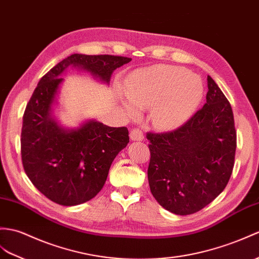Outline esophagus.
I'll list each match as a JSON object with an SVG mask.
<instances>
[{
	"label": "esophagus",
	"instance_id": "1",
	"mask_svg": "<svg viewBox=\"0 0 259 259\" xmlns=\"http://www.w3.org/2000/svg\"><path fill=\"white\" fill-rule=\"evenodd\" d=\"M143 134L142 131L139 129H134L130 131V139L132 141H141L143 140Z\"/></svg>",
	"mask_w": 259,
	"mask_h": 259
}]
</instances>
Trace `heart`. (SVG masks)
<instances>
[{
    "mask_svg": "<svg viewBox=\"0 0 259 259\" xmlns=\"http://www.w3.org/2000/svg\"><path fill=\"white\" fill-rule=\"evenodd\" d=\"M201 78L179 66L160 65L132 74L123 106L135 117L138 109L152 108L150 119L155 128L171 130L184 123L203 98Z\"/></svg>",
    "mask_w": 259,
    "mask_h": 259,
    "instance_id": "1",
    "label": "heart"
}]
</instances>
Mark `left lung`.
<instances>
[{
  "instance_id": "1",
  "label": "left lung",
  "mask_w": 259,
  "mask_h": 259,
  "mask_svg": "<svg viewBox=\"0 0 259 259\" xmlns=\"http://www.w3.org/2000/svg\"><path fill=\"white\" fill-rule=\"evenodd\" d=\"M206 104L183 125L150 141L148 180L162 207L177 215L200 211L230 181L236 151L233 110L225 95L207 76Z\"/></svg>"
}]
</instances>
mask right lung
<instances>
[{"instance_id": "obj_1", "label": "right lung", "mask_w": 259, "mask_h": 259, "mask_svg": "<svg viewBox=\"0 0 259 259\" xmlns=\"http://www.w3.org/2000/svg\"><path fill=\"white\" fill-rule=\"evenodd\" d=\"M131 58L73 54L41 77L23 116L21 153L24 170L40 193L64 206L85 203L97 195L112 161L129 143L125 127L113 128L86 120L66 128L54 116V106L67 68L87 71L109 83L113 71Z\"/></svg>"}]
</instances>
